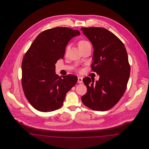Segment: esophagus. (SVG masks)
<instances>
[{
	"label": "esophagus",
	"instance_id": "1",
	"mask_svg": "<svg viewBox=\"0 0 149 149\" xmlns=\"http://www.w3.org/2000/svg\"><path fill=\"white\" fill-rule=\"evenodd\" d=\"M78 82L79 83H83V78H81L80 77H79L78 78Z\"/></svg>",
	"mask_w": 149,
	"mask_h": 149
}]
</instances>
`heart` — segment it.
Here are the masks:
<instances>
[{"instance_id": "b5f03b06", "label": "heart", "mask_w": 149, "mask_h": 149, "mask_svg": "<svg viewBox=\"0 0 149 149\" xmlns=\"http://www.w3.org/2000/svg\"><path fill=\"white\" fill-rule=\"evenodd\" d=\"M90 44L89 42L85 41V40H82V41H80L79 43H78V46H79V48H81L82 47H84L87 45H89Z\"/></svg>"}]
</instances>
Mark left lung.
Listing matches in <instances>:
<instances>
[{"instance_id":"obj_1","label":"left lung","mask_w":149,"mask_h":149,"mask_svg":"<svg viewBox=\"0 0 149 149\" xmlns=\"http://www.w3.org/2000/svg\"><path fill=\"white\" fill-rule=\"evenodd\" d=\"M94 49L93 71L99 75L94 80L83 79L87 92L81 100L94 111H106L115 106L125 92L130 77V66L124 44L113 33L100 27L81 29Z\"/></svg>"}]
</instances>
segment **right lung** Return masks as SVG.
Masks as SVG:
<instances>
[{
  "label": "right lung",
  "mask_w": 149,
  "mask_h": 149,
  "mask_svg": "<svg viewBox=\"0 0 149 149\" xmlns=\"http://www.w3.org/2000/svg\"><path fill=\"white\" fill-rule=\"evenodd\" d=\"M80 35L78 30L58 27L43 31L37 36L23 57L22 84L24 95L36 109L47 112L63 105L67 92L78 77H60L55 64L63 58L66 47L72 38Z\"/></svg>",
  "instance_id": "1"
}]
</instances>
